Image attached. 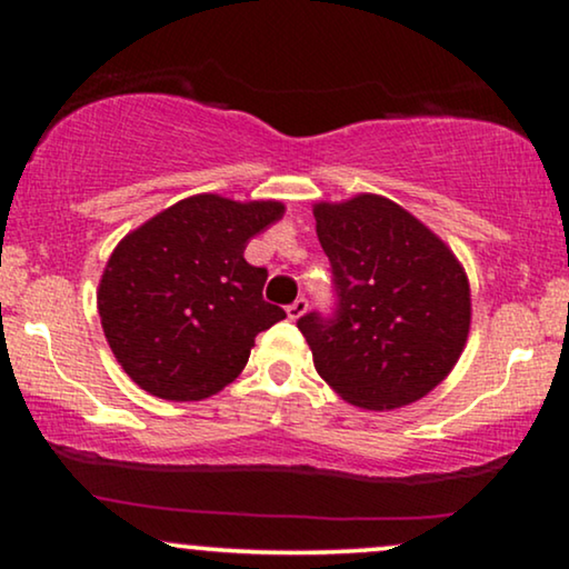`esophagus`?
<instances>
[{
    "mask_svg": "<svg viewBox=\"0 0 569 569\" xmlns=\"http://www.w3.org/2000/svg\"><path fill=\"white\" fill-rule=\"evenodd\" d=\"M306 310H308V300L306 298H298L292 302V306H287V316L292 318V321H298L300 316H306Z\"/></svg>",
    "mask_w": 569,
    "mask_h": 569,
    "instance_id": "34e87169",
    "label": "esophagus"
}]
</instances>
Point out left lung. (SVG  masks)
<instances>
[{"mask_svg":"<svg viewBox=\"0 0 569 569\" xmlns=\"http://www.w3.org/2000/svg\"><path fill=\"white\" fill-rule=\"evenodd\" d=\"M337 313L298 321L326 383L360 409H399L448 378L471 329L456 253L415 214L378 197L313 204Z\"/></svg>","mask_w":569,"mask_h":569,"instance_id":"8db88e82","label":"left lung"}]
</instances>
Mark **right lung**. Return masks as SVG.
I'll list each match as a JSON object with an SVG mask.
<instances>
[{
  "mask_svg": "<svg viewBox=\"0 0 569 569\" xmlns=\"http://www.w3.org/2000/svg\"><path fill=\"white\" fill-rule=\"evenodd\" d=\"M284 214L282 201L197 193L121 238L98 284V313L123 372L166 401H201L243 372L256 333L282 321L263 300L267 269L248 240Z\"/></svg>",
  "mask_w": 569,
  "mask_h": 569,
  "instance_id": "add662e5",
  "label": "right lung"
}]
</instances>
